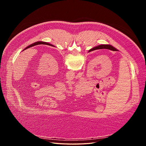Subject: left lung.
Here are the masks:
<instances>
[{"instance_id":"8db88e82","label":"left lung","mask_w":146,"mask_h":146,"mask_svg":"<svg viewBox=\"0 0 146 146\" xmlns=\"http://www.w3.org/2000/svg\"><path fill=\"white\" fill-rule=\"evenodd\" d=\"M39 44H45V45H48V46H53V47H54V46L52 45V44H50L48 43V42H42V41H38V42H35V43H33L32 44H31V45H30V46H27V47L25 48V49H24V50H26V49H27V48H30V47H33V46H36V45H39Z\"/></svg>"}]
</instances>
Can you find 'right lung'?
I'll list each match as a JSON object with an SVG mask.
<instances>
[{"label":"right lung","instance_id":"right-lung-1","mask_svg":"<svg viewBox=\"0 0 146 146\" xmlns=\"http://www.w3.org/2000/svg\"><path fill=\"white\" fill-rule=\"evenodd\" d=\"M103 48H105V49H108V50H111L113 51H118L116 48H114L113 46H111V45H108V44H102V45H99L96 46L95 47H93L91 49H90L89 51V52L93 51L95 50H98V49H103Z\"/></svg>","mask_w":146,"mask_h":146}]
</instances>
